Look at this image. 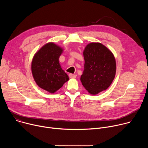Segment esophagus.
Returning a JSON list of instances; mask_svg holds the SVG:
<instances>
[{"mask_svg":"<svg viewBox=\"0 0 148 148\" xmlns=\"http://www.w3.org/2000/svg\"><path fill=\"white\" fill-rule=\"evenodd\" d=\"M69 77H70V78H76V75L73 74H69Z\"/></svg>","mask_w":148,"mask_h":148,"instance_id":"34e87169","label":"esophagus"}]
</instances>
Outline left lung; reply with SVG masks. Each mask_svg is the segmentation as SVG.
Returning a JSON list of instances; mask_svg holds the SVG:
<instances>
[{
    "label": "left lung",
    "instance_id": "obj_1",
    "mask_svg": "<svg viewBox=\"0 0 148 148\" xmlns=\"http://www.w3.org/2000/svg\"><path fill=\"white\" fill-rule=\"evenodd\" d=\"M85 64L80 80L90 94L107 90L116 73V62L112 52L99 43L88 45L83 53Z\"/></svg>",
    "mask_w": 148,
    "mask_h": 148
}]
</instances>
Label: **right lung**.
Masks as SVG:
<instances>
[{"mask_svg":"<svg viewBox=\"0 0 148 148\" xmlns=\"http://www.w3.org/2000/svg\"><path fill=\"white\" fill-rule=\"evenodd\" d=\"M62 51L61 48L56 45L47 43L36 53L32 62L36 82L40 88L50 93L57 91L69 79L59 63Z\"/></svg>","mask_w":148,"mask_h":148,"instance_id":"add662e5","label":"right lung"}]
</instances>
